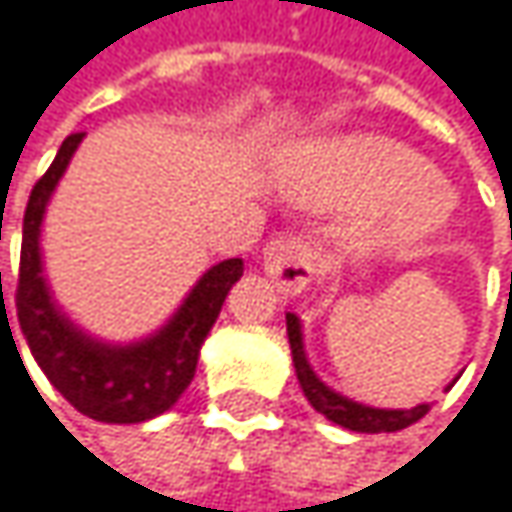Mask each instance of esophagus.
<instances>
[{"mask_svg": "<svg viewBox=\"0 0 512 512\" xmlns=\"http://www.w3.org/2000/svg\"><path fill=\"white\" fill-rule=\"evenodd\" d=\"M264 270L282 294H303L315 279V248L309 239L285 233L264 248Z\"/></svg>", "mask_w": 512, "mask_h": 512, "instance_id": "1", "label": "esophagus"}]
</instances>
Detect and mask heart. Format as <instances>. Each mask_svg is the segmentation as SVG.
Returning a JSON list of instances; mask_svg holds the SVG:
<instances>
[{
  "mask_svg": "<svg viewBox=\"0 0 512 512\" xmlns=\"http://www.w3.org/2000/svg\"><path fill=\"white\" fill-rule=\"evenodd\" d=\"M288 173L309 203L381 209L378 233L390 242L438 230L453 209L450 194L438 188V170L426 158L378 137L309 146L291 158Z\"/></svg>",
  "mask_w": 512,
  "mask_h": 512,
  "instance_id": "1",
  "label": "heart"
}]
</instances>
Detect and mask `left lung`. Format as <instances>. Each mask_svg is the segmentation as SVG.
<instances>
[{"mask_svg": "<svg viewBox=\"0 0 512 512\" xmlns=\"http://www.w3.org/2000/svg\"><path fill=\"white\" fill-rule=\"evenodd\" d=\"M288 342H291V354H294V369H297V381L306 393V399L312 402V408L318 414H324L327 420H333L336 426H345L351 432H399L411 423H417L420 417H426L429 405H417L411 411H384V408H366L357 405L339 393H333L327 384H321V378L312 372V366L306 363L303 354V333H300V321L294 315H288Z\"/></svg>", "mask_w": 512, "mask_h": 512, "instance_id": "obj_1", "label": "left lung"}]
</instances>
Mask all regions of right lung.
Here are the masks:
<instances>
[{"instance_id": "add662e5", "label": "right lung", "mask_w": 512, "mask_h": 512, "mask_svg": "<svg viewBox=\"0 0 512 512\" xmlns=\"http://www.w3.org/2000/svg\"><path fill=\"white\" fill-rule=\"evenodd\" d=\"M80 140H83V131L68 134L62 140L53 164L47 167V173L35 182L29 194L26 215H23L20 273H17V291H14L17 321L41 372L80 414L101 420V423H143L173 408L176 399L191 384L200 345L206 333L212 330L227 291L242 276V258L215 264L194 285V291L188 294L182 309L173 315V321L146 342L113 348L80 333L53 306L50 291L41 279V251H38L44 206ZM5 321L8 315L2 318V324Z\"/></svg>"}]
</instances>
